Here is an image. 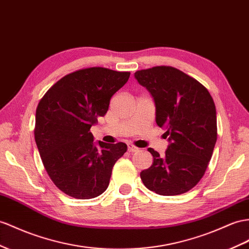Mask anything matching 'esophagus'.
<instances>
[{
    "instance_id": "1",
    "label": "esophagus",
    "mask_w": 249,
    "mask_h": 249,
    "mask_svg": "<svg viewBox=\"0 0 249 249\" xmlns=\"http://www.w3.org/2000/svg\"><path fill=\"white\" fill-rule=\"evenodd\" d=\"M127 148H128V151H129V152H136V151L139 150V148L136 147V146L132 145V144H128V145H127Z\"/></svg>"
}]
</instances>
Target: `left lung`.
<instances>
[{"mask_svg":"<svg viewBox=\"0 0 249 249\" xmlns=\"http://www.w3.org/2000/svg\"><path fill=\"white\" fill-rule=\"evenodd\" d=\"M135 78L154 99L156 122L166 130L169 142L164 156L148 148L154 163L141 171L142 182L161 196L186 193L205 174L216 142L212 95L201 83L175 67L138 70Z\"/></svg>","mask_w":249,"mask_h":249,"instance_id":"8db88e82","label":"left lung"}]
</instances>
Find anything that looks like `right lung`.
<instances>
[{"label": "right lung", "instance_id": "obj_1", "mask_svg": "<svg viewBox=\"0 0 249 249\" xmlns=\"http://www.w3.org/2000/svg\"><path fill=\"white\" fill-rule=\"evenodd\" d=\"M129 75L103 67L76 70L50 87L37 105V149L50 179L67 196L92 199L109 185L113 165L127 145L95 143L90 128Z\"/></svg>", "mask_w": 249, "mask_h": 249}]
</instances>
